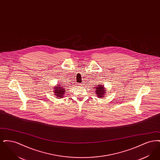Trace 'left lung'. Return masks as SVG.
I'll return each mask as SVG.
<instances>
[{
	"label": "left lung",
	"instance_id": "8db88e82",
	"mask_svg": "<svg viewBox=\"0 0 160 160\" xmlns=\"http://www.w3.org/2000/svg\"><path fill=\"white\" fill-rule=\"evenodd\" d=\"M98 86V85H97ZM96 93L98 97H99V98H102L104 97V93H106V91H104V88L103 86L100 85L97 86V88H96Z\"/></svg>",
	"mask_w": 160,
	"mask_h": 160
}]
</instances>
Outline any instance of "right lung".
I'll list each match as a JSON object with an SVG mask.
<instances>
[{"label":"right lung","instance_id":"add662e5","mask_svg":"<svg viewBox=\"0 0 160 160\" xmlns=\"http://www.w3.org/2000/svg\"><path fill=\"white\" fill-rule=\"evenodd\" d=\"M54 94L56 95V97H60L63 98L62 97H63V95L65 94V88H63V86H62L61 84H57L56 87H55L54 88Z\"/></svg>","mask_w":160,"mask_h":160}]
</instances>
